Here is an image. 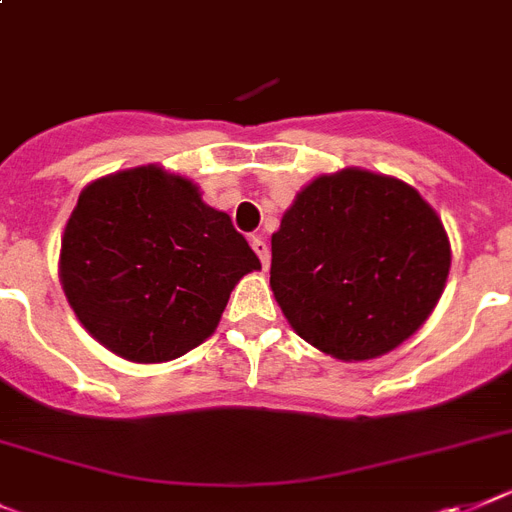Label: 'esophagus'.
Listing matches in <instances>:
<instances>
[{
  "label": "esophagus",
  "mask_w": 512,
  "mask_h": 512,
  "mask_svg": "<svg viewBox=\"0 0 512 512\" xmlns=\"http://www.w3.org/2000/svg\"><path fill=\"white\" fill-rule=\"evenodd\" d=\"M251 248L256 251V256L261 259V266H264V269H269V246H266V240L261 238V235H253Z\"/></svg>",
  "instance_id": "esophagus-1"
}]
</instances>
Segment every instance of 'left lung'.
<instances>
[{"label":"left lung","mask_w":512,"mask_h":512,"mask_svg":"<svg viewBox=\"0 0 512 512\" xmlns=\"http://www.w3.org/2000/svg\"><path fill=\"white\" fill-rule=\"evenodd\" d=\"M437 211L398 177H314L272 235V293L290 327L340 361L390 353L432 316L450 274Z\"/></svg>","instance_id":"1"}]
</instances>
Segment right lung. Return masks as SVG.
Instances as JSON below:
<instances>
[{
    "instance_id": "obj_1",
    "label": "right lung",
    "mask_w": 512,
    "mask_h": 512,
    "mask_svg": "<svg viewBox=\"0 0 512 512\" xmlns=\"http://www.w3.org/2000/svg\"><path fill=\"white\" fill-rule=\"evenodd\" d=\"M261 269L225 211L159 164L80 190L59 248V282L88 335L133 363L185 356L214 335L232 287Z\"/></svg>"
}]
</instances>
